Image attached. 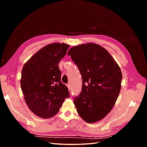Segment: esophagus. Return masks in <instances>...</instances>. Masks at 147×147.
<instances>
[{
    "label": "esophagus",
    "instance_id": "1",
    "mask_svg": "<svg viewBox=\"0 0 147 147\" xmlns=\"http://www.w3.org/2000/svg\"><path fill=\"white\" fill-rule=\"evenodd\" d=\"M67 88H69V90H70V88H71V86H70L69 84H67Z\"/></svg>",
    "mask_w": 147,
    "mask_h": 147
}]
</instances>
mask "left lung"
<instances>
[{"mask_svg": "<svg viewBox=\"0 0 147 147\" xmlns=\"http://www.w3.org/2000/svg\"><path fill=\"white\" fill-rule=\"evenodd\" d=\"M82 74V92L74 98L78 114L88 123L104 119L121 91V69L107 50L94 43H83L67 52Z\"/></svg>", "mask_w": 147, "mask_h": 147, "instance_id": "8db88e82", "label": "left lung"}]
</instances>
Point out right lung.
<instances>
[{
	"label": "right lung",
	"mask_w": 147,
	"mask_h": 147,
	"mask_svg": "<svg viewBox=\"0 0 147 147\" xmlns=\"http://www.w3.org/2000/svg\"><path fill=\"white\" fill-rule=\"evenodd\" d=\"M69 47L64 43L47 45L23 65L20 82L23 94L31 111L40 117L54 116L69 97L67 87L61 83L58 66Z\"/></svg>",
	"instance_id": "obj_1"
}]
</instances>
